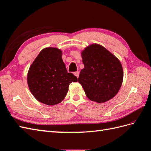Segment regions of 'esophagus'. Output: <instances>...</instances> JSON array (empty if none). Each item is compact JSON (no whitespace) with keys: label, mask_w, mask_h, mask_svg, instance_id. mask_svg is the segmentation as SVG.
<instances>
[{"label":"esophagus","mask_w":151,"mask_h":151,"mask_svg":"<svg viewBox=\"0 0 151 151\" xmlns=\"http://www.w3.org/2000/svg\"><path fill=\"white\" fill-rule=\"evenodd\" d=\"M74 75L77 77V78H79V72H74Z\"/></svg>","instance_id":"1"}]
</instances>
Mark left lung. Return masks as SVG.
<instances>
[{"label": "left lung", "mask_w": 151, "mask_h": 151, "mask_svg": "<svg viewBox=\"0 0 151 151\" xmlns=\"http://www.w3.org/2000/svg\"><path fill=\"white\" fill-rule=\"evenodd\" d=\"M84 68L78 82L90 100L102 103L113 99L122 86L124 72L122 64L105 47L93 43L81 53Z\"/></svg>", "instance_id": "left-lung-1"}]
</instances>
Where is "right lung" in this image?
<instances>
[{"mask_svg": "<svg viewBox=\"0 0 151 151\" xmlns=\"http://www.w3.org/2000/svg\"><path fill=\"white\" fill-rule=\"evenodd\" d=\"M27 81L36 100L54 106L63 100L69 84L78 81V78L67 72L61 49L46 47L40 51L29 67Z\"/></svg>", "mask_w": 151, "mask_h": 151, "instance_id": "right-lung-1", "label": "right lung"}]
</instances>
